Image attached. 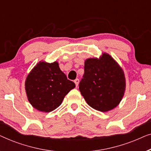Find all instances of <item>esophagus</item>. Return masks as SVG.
<instances>
[{
  "label": "esophagus",
  "mask_w": 151,
  "mask_h": 151,
  "mask_svg": "<svg viewBox=\"0 0 151 151\" xmlns=\"http://www.w3.org/2000/svg\"><path fill=\"white\" fill-rule=\"evenodd\" d=\"M74 82H75L76 86H78V84H79V79H78V78H77V79H76L75 80H74Z\"/></svg>",
  "instance_id": "esophagus-1"
}]
</instances>
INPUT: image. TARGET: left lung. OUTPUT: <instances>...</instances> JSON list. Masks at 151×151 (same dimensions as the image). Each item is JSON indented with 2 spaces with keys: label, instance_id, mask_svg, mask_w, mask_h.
Returning <instances> with one entry per match:
<instances>
[{
  "label": "left lung",
  "instance_id": "obj_1",
  "mask_svg": "<svg viewBox=\"0 0 151 151\" xmlns=\"http://www.w3.org/2000/svg\"><path fill=\"white\" fill-rule=\"evenodd\" d=\"M125 88L123 70L108 53L84 62V73L79 89L93 109L101 112L112 110L121 102Z\"/></svg>",
  "mask_w": 151,
  "mask_h": 151
}]
</instances>
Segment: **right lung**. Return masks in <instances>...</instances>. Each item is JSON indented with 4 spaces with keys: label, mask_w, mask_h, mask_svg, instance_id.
<instances>
[{
    "label": "right lung",
    "mask_w": 151,
    "mask_h": 151,
    "mask_svg": "<svg viewBox=\"0 0 151 151\" xmlns=\"http://www.w3.org/2000/svg\"><path fill=\"white\" fill-rule=\"evenodd\" d=\"M28 100L34 108L51 112L62 104L66 95L76 87L59 67L58 62H39L28 74L25 80Z\"/></svg>",
    "instance_id": "right-lung-1"
}]
</instances>
